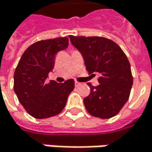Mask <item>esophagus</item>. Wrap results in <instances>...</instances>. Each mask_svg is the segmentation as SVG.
Segmentation results:
<instances>
[{"instance_id":"esophagus-1","label":"esophagus","mask_w":152,"mask_h":152,"mask_svg":"<svg viewBox=\"0 0 152 152\" xmlns=\"http://www.w3.org/2000/svg\"><path fill=\"white\" fill-rule=\"evenodd\" d=\"M81 84H82V83H81L80 82H77V81H76V82H75V85H76V87H78V86H80Z\"/></svg>"}]
</instances>
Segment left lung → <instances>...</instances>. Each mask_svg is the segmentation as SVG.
Wrapping results in <instances>:
<instances>
[{"mask_svg":"<svg viewBox=\"0 0 152 152\" xmlns=\"http://www.w3.org/2000/svg\"><path fill=\"white\" fill-rule=\"evenodd\" d=\"M69 37L81 52L86 70L90 74H100L98 86L88 83L91 93L83 99L87 112L100 119L115 116L128 101L133 84L126 54L114 41L104 37Z\"/></svg>","mask_w":152,"mask_h":152,"instance_id":"8db88e82","label":"left lung"}]
</instances>
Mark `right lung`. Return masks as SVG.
<instances>
[{
    "label": "right lung",
    "mask_w": 152,
    "mask_h": 152,
    "mask_svg": "<svg viewBox=\"0 0 152 152\" xmlns=\"http://www.w3.org/2000/svg\"><path fill=\"white\" fill-rule=\"evenodd\" d=\"M69 46L67 37L40 40L29 46L23 53L14 73V91L21 105L36 119L59 114L66 106L75 81L63 83L47 82L54 67V56Z\"/></svg>",
    "instance_id": "right-lung-1"
}]
</instances>
